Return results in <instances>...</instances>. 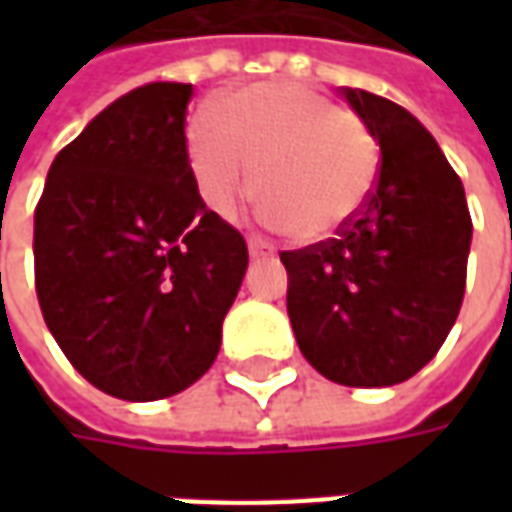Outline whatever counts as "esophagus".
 <instances>
[{"instance_id": "34e87169", "label": "esophagus", "mask_w": 512, "mask_h": 512, "mask_svg": "<svg viewBox=\"0 0 512 512\" xmlns=\"http://www.w3.org/2000/svg\"><path fill=\"white\" fill-rule=\"evenodd\" d=\"M246 246H249V255L252 257H268L274 255V246L263 241V238H257V235H249L246 238Z\"/></svg>"}]
</instances>
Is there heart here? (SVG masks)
Here are the masks:
<instances>
[{
  "label": "heart",
  "instance_id": "heart-1",
  "mask_svg": "<svg viewBox=\"0 0 512 512\" xmlns=\"http://www.w3.org/2000/svg\"><path fill=\"white\" fill-rule=\"evenodd\" d=\"M186 156L208 208L235 216L257 189L268 222L301 244L326 241L354 222L381 167L373 131L296 82L249 84L219 98L211 115L189 123Z\"/></svg>",
  "mask_w": 512,
  "mask_h": 512
}]
</instances>
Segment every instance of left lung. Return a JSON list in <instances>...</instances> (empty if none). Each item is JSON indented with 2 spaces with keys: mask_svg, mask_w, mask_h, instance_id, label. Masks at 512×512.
I'll return each instance as SVG.
<instances>
[{
  "mask_svg": "<svg viewBox=\"0 0 512 512\" xmlns=\"http://www.w3.org/2000/svg\"><path fill=\"white\" fill-rule=\"evenodd\" d=\"M381 147L376 189L345 230L279 252L301 354L343 386H392L436 356L466 290L472 216L458 172L417 117L343 87Z\"/></svg>",
  "mask_w": 512,
  "mask_h": 512,
  "instance_id": "1",
  "label": "left lung"
}]
</instances>
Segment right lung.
Listing matches in <instances>:
<instances>
[{"label":"right lung","mask_w":512,"mask_h":512,"mask_svg":"<svg viewBox=\"0 0 512 512\" xmlns=\"http://www.w3.org/2000/svg\"><path fill=\"white\" fill-rule=\"evenodd\" d=\"M191 95L153 82L117 98L57 153L35 208L43 321L120 400L172 397L208 373L249 263L244 235L205 208L191 175Z\"/></svg>","instance_id":"add662e5"}]
</instances>
